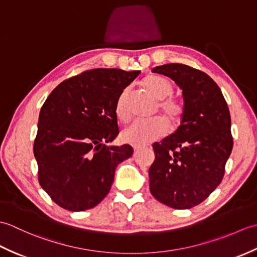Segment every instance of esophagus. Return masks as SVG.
<instances>
[{
    "instance_id": "1",
    "label": "esophagus",
    "mask_w": 257,
    "mask_h": 257,
    "mask_svg": "<svg viewBox=\"0 0 257 257\" xmlns=\"http://www.w3.org/2000/svg\"><path fill=\"white\" fill-rule=\"evenodd\" d=\"M143 148H144L143 146H134V150H135V152H137V151L141 150Z\"/></svg>"
}]
</instances>
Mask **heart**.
<instances>
[{
    "mask_svg": "<svg viewBox=\"0 0 257 257\" xmlns=\"http://www.w3.org/2000/svg\"><path fill=\"white\" fill-rule=\"evenodd\" d=\"M143 86L155 99L159 100L158 107L167 121L171 124L179 123L183 114V107L179 101L169 99L173 94V86L170 80L161 76H149L143 81ZM128 94V88L120 92L114 106L117 118L123 122L129 119V112L125 108ZM167 129V123L160 118L147 121H135L122 130L121 139L127 144L143 146L163 137Z\"/></svg>",
    "mask_w": 257,
    "mask_h": 257,
    "instance_id": "b5f03b06",
    "label": "heart"
}]
</instances>
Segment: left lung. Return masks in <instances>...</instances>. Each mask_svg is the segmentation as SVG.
Segmentation results:
<instances>
[{"instance_id":"left-lung-1","label":"left lung","mask_w":257,"mask_h":257,"mask_svg":"<svg viewBox=\"0 0 257 257\" xmlns=\"http://www.w3.org/2000/svg\"><path fill=\"white\" fill-rule=\"evenodd\" d=\"M174 80L183 97V114L172 135L152 145L150 192L172 209L203 202L224 176L233 148L231 116L220 87L209 75L183 64L152 69Z\"/></svg>"}]
</instances>
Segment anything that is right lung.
<instances>
[{
	"label": "right lung",
	"mask_w": 257,
	"mask_h": 257,
	"mask_svg": "<svg viewBox=\"0 0 257 257\" xmlns=\"http://www.w3.org/2000/svg\"><path fill=\"white\" fill-rule=\"evenodd\" d=\"M140 70L96 68L64 80L38 117L34 156L38 181L64 209H91L110 190L114 170L132 146H110L119 134L116 101Z\"/></svg>",
	"instance_id": "right-lung-1"
}]
</instances>
